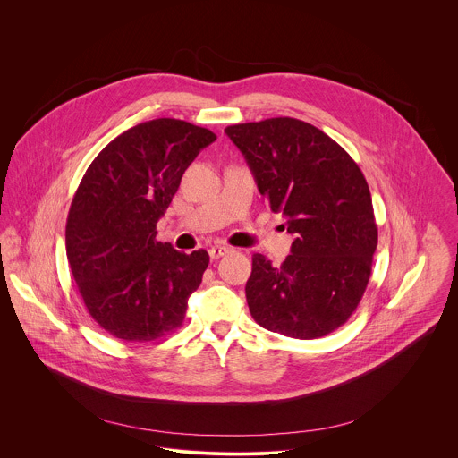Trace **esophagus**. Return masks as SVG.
Returning a JSON list of instances; mask_svg holds the SVG:
<instances>
[{"label":"esophagus","instance_id":"1","mask_svg":"<svg viewBox=\"0 0 458 458\" xmlns=\"http://www.w3.org/2000/svg\"><path fill=\"white\" fill-rule=\"evenodd\" d=\"M208 252H209V258H211V259H220V258H224L225 254H229L231 249H229V247H218V245H216V247H211Z\"/></svg>","mask_w":458,"mask_h":458}]
</instances>
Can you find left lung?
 Masks as SVG:
<instances>
[{"instance_id":"left-lung-1","label":"left lung","mask_w":458,"mask_h":458,"mask_svg":"<svg viewBox=\"0 0 458 458\" xmlns=\"http://www.w3.org/2000/svg\"><path fill=\"white\" fill-rule=\"evenodd\" d=\"M225 133L294 234L280 266L254 254L245 287L250 314L285 336H325L351 318L370 278L377 225L367 180L342 146L294 118L231 125Z\"/></svg>"}]
</instances>
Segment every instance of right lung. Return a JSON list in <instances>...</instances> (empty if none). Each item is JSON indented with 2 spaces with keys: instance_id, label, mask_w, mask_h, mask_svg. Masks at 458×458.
I'll return each instance as SVG.
<instances>
[{
  "instance_id": "add662e5",
  "label": "right lung",
  "mask_w": 458,
  "mask_h": 458,
  "mask_svg": "<svg viewBox=\"0 0 458 458\" xmlns=\"http://www.w3.org/2000/svg\"><path fill=\"white\" fill-rule=\"evenodd\" d=\"M215 139L182 120L144 122L111 140L82 176L66 218V258L89 316L113 336L149 342L182 327L209 256L157 242V222Z\"/></svg>"
}]
</instances>
